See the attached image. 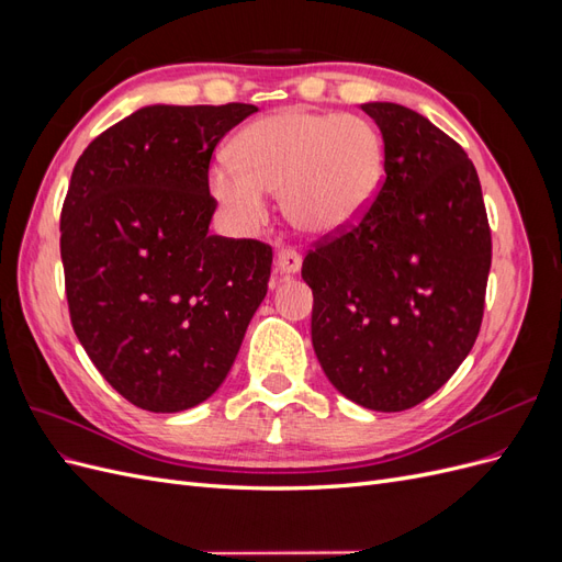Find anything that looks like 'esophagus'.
Here are the masks:
<instances>
[{
  "label": "esophagus",
  "instance_id": "obj_1",
  "mask_svg": "<svg viewBox=\"0 0 562 562\" xmlns=\"http://www.w3.org/2000/svg\"><path fill=\"white\" fill-rule=\"evenodd\" d=\"M302 267V258L295 250H279L274 258V277H271V285H279L288 279H293Z\"/></svg>",
  "mask_w": 562,
  "mask_h": 562
}]
</instances>
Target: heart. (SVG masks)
<instances>
[{"label":"heart","mask_w":562,"mask_h":562,"mask_svg":"<svg viewBox=\"0 0 562 562\" xmlns=\"http://www.w3.org/2000/svg\"><path fill=\"white\" fill-rule=\"evenodd\" d=\"M384 173V143L368 119L283 110L248 124L234 140V159L209 166V190L239 232L267 217V190L295 229L335 236L359 223Z\"/></svg>","instance_id":"heart-1"}]
</instances>
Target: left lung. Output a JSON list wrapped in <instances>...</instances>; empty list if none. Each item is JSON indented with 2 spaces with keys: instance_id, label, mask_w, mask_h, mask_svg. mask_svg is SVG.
Here are the masks:
<instances>
[{
  "instance_id": "8db88e82",
  "label": "left lung",
  "mask_w": 562,
  "mask_h": 562,
  "mask_svg": "<svg viewBox=\"0 0 562 562\" xmlns=\"http://www.w3.org/2000/svg\"><path fill=\"white\" fill-rule=\"evenodd\" d=\"M384 182L363 220L310 250L312 345L330 384L368 411L429 398L481 330L492 239L467 151L427 116L366 103Z\"/></svg>"
}]
</instances>
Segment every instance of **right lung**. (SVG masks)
Here are the masks:
<instances>
[{"label": "right lung", "mask_w": 562, "mask_h": 562, "mask_svg": "<svg viewBox=\"0 0 562 562\" xmlns=\"http://www.w3.org/2000/svg\"><path fill=\"white\" fill-rule=\"evenodd\" d=\"M255 105H147L79 157L60 215L72 328L149 413L213 396L267 295L271 248L209 234L215 145Z\"/></svg>", "instance_id": "obj_1"}]
</instances>
